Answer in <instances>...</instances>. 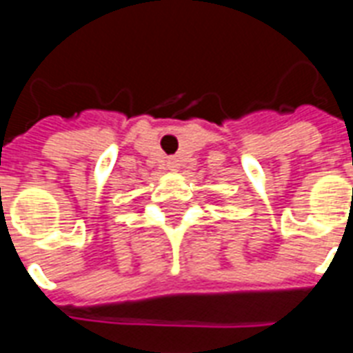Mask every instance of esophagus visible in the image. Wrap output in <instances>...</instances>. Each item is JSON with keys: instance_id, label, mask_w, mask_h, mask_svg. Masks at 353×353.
<instances>
[{"instance_id": "34e87169", "label": "esophagus", "mask_w": 353, "mask_h": 353, "mask_svg": "<svg viewBox=\"0 0 353 353\" xmlns=\"http://www.w3.org/2000/svg\"><path fill=\"white\" fill-rule=\"evenodd\" d=\"M166 165H168V168H170V170H177V168H179V163H177L176 159H170L168 163H166Z\"/></svg>"}]
</instances>
